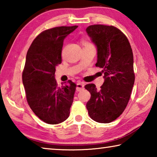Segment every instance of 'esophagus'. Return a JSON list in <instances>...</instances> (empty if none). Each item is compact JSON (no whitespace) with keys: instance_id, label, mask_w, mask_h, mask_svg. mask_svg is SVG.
I'll list each match as a JSON object with an SVG mask.
<instances>
[{"instance_id":"esophagus-1","label":"esophagus","mask_w":157,"mask_h":157,"mask_svg":"<svg viewBox=\"0 0 157 157\" xmlns=\"http://www.w3.org/2000/svg\"><path fill=\"white\" fill-rule=\"evenodd\" d=\"M84 89V84L82 82H78L76 84V90L77 91H81Z\"/></svg>"}]
</instances>
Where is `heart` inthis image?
Here are the masks:
<instances>
[{
  "instance_id": "b5f03b06",
  "label": "heart",
  "mask_w": 157,
  "mask_h": 157,
  "mask_svg": "<svg viewBox=\"0 0 157 157\" xmlns=\"http://www.w3.org/2000/svg\"><path fill=\"white\" fill-rule=\"evenodd\" d=\"M84 44L85 45H90L89 43H87V42H84Z\"/></svg>"
}]
</instances>
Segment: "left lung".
Listing matches in <instances>:
<instances>
[{
	"mask_svg": "<svg viewBox=\"0 0 157 157\" xmlns=\"http://www.w3.org/2000/svg\"><path fill=\"white\" fill-rule=\"evenodd\" d=\"M97 48V67L102 68L105 82L98 90L94 84L85 89L91 98L86 103L89 116L109 123L120 116L127 105L134 84V57L126 36L114 26L93 25L86 28Z\"/></svg>",
	"mask_w": 157,
	"mask_h": 157,
	"instance_id": "obj_1",
	"label": "left lung"
}]
</instances>
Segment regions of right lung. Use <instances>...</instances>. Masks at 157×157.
<instances>
[{"label":"right lung","instance_id":"1","mask_svg":"<svg viewBox=\"0 0 157 157\" xmlns=\"http://www.w3.org/2000/svg\"><path fill=\"white\" fill-rule=\"evenodd\" d=\"M78 25L48 29L37 36L26 55L23 84L29 106L48 124L62 123L68 118L76 84L71 80L58 86L56 66L62 63L63 40Z\"/></svg>","mask_w":157,"mask_h":157}]
</instances>
